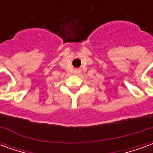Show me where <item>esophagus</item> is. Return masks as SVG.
<instances>
[{"instance_id":"obj_1","label":"esophagus","mask_w":153,"mask_h":153,"mask_svg":"<svg viewBox=\"0 0 153 153\" xmlns=\"http://www.w3.org/2000/svg\"><path fill=\"white\" fill-rule=\"evenodd\" d=\"M80 72H81V71H80V70H79V69H78V70H74V74H80Z\"/></svg>"}]
</instances>
